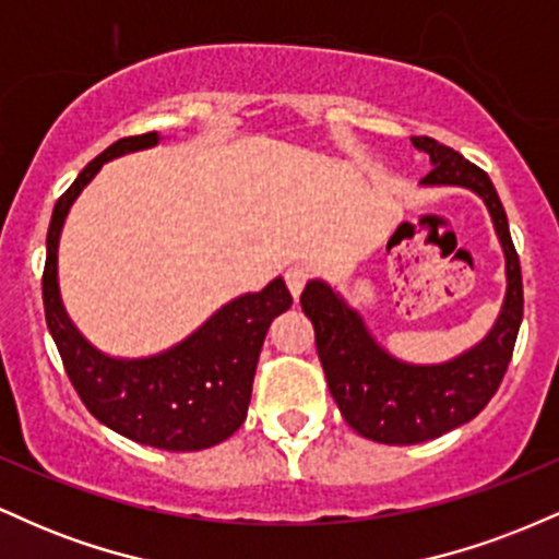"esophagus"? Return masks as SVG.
<instances>
[{"instance_id":"esophagus-1","label":"esophagus","mask_w":559,"mask_h":559,"mask_svg":"<svg viewBox=\"0 0 559 559\" xmlns=\"http://www.w3.org/2000/svg\"><path fill=\"white\" fill-rule=\"evenodd\" d=\"M286 286H288V292H292V297L297 299L299 294H301V288H305V284L307 281H310V271H307L305 265H292L286 271Z\"/></svg>"}]
</instances>
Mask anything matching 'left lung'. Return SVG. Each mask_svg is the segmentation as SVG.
<instances>
[{"instance_id": "left-lung-1", "label": "left lung", "mask_w": 559, "mask_h": 559, "mask_svg": "<svg viewBox=\"0 0 559 559\" xmlns=\"http://www.w3.org/2000/svg\"><path fill=\"white\" fill-rule=\"evenodd\" d=\"M413 144L433 165L423 186H465L486 202L504 249L507 294L497 323L476 346L449 362L409 365L391 357L329 284L305 286L299 305L316 329L331 396L357 433L381 444H420L476 418L502 383L523 320L521 260L491 178L436 139L413 136Z\"/></svg>"}]
</instances>
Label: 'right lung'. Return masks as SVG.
Instances as JSON below:
<instances>
[{
  "instance_id": "obj_1",
  "label": "right lung",
  "mask_w": 559,
  "mask_h": 559,
  "mask_svg": "<svg viewBox=\"0 0 559 559\" xmlns=\"http://www.w3.org/2000/svg\"><path fill=\"white\" fill-rule=\"evenodd\" d=\"M157 141L155 131L115 141L57 199L41 278L44 316L70 383L96 420L139 444L197 452L226 441L247 418L265 333L273 318L292 307L284 278L228 301L181 344L141 360L94 349L70 323L57 286V243L70 204L107 159L150 150Z\"/></svg>"
}]
</instances>
